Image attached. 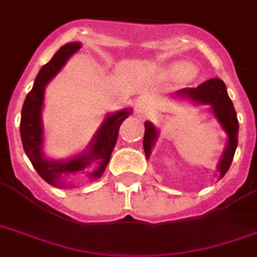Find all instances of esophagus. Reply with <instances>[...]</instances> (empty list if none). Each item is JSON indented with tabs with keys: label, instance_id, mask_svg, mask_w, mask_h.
<instances>
[{
	"label": "esophagus",
	"instance_id": "1",
	"mask_svg": "<svg viewBox=\"0 0 257 257\" xmlns=\"http://www.w3.org/2000/svg\"><path fill=\"white\" fill-rule=\"evenodd\" d=\"M136 113L137 114H144V113H147V106L144 104H139L136 106Z\"/></svg>",
	"mask_w": 257,
	"mask_h": 257
}]
</instances>
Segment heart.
<instances>
[{"instance_id": "b5f03b06", "label": "heart", "mask_w": 257, "mask_h": 257, "mask_svg": "<svg viewBox=\"0 0 257 257\" xmlns=\"http://www.w3.org/2000/svg\"><path fill=\"white\" fill-rule=\"evenodd\" d=\"M161 73L168 78H181L184 82L191 84L199 77V69L183 60L172 61L161 68Z\"/></svg>"}]
</instances>
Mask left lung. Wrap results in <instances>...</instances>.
Wrapping results in <instances>:
<instances>
[{"label":"left lung","instance_id":"left-lung-1","mask_svg":"<svg viewBox=\"0 0 257 257\" xmlns=\"http://www.w3.org/2000/svg\"><path fill=\"white\" fill-rule=\"evenodd\" d=\"M172 97L188 100L196 105H208L212 114L219 121L224 132L227 133V145H225L223 155L220 157L219 164H217L219 179H221L231 167L236 148H237V136H239V121H237L233 104L228 96L227 86L224 81L217 77L211 78L196 88L180 89L175 94H172ZM157 139H159V131L151 121H147L144 141H143L147 159L151 157V153H152V149L155 148Z\"/></svg>","mask_w":257,"mask_h":257}]
</instances>
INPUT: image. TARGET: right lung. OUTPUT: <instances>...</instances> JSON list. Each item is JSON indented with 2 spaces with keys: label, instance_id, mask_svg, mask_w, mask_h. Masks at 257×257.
<instances>
[{
  "label": "right lung",
  "instance_id": "add662e5",
  "mask_svg": "<svg viewBox=\"0 0 257 257\" xmlns=\"http://www.w3.org/2000/svg\"><path fill=\"white\" fill-rule=\"evenodd\" d=\"M81 49V42H69L61 46L48 64L42 66L34 80L33 88L28 93L21 112L20 133L26 156L29 157L37 173L46 183L58 188H68L74 180L100 179L109 164L116 145L118 129L132 109H121L108 113L100 128L82 152L66 160H53L44 153V124L42 109L45 89L68 60Z\"/></svg>",
  "mask_w": 257,
  "mask_h": 257
}]
</instances>
